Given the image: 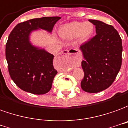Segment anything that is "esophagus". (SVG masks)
Returning a JSON list of instances; mask_svg holds the SVG:
<instances>
[{"mask_svg":"<svg viewBox=\"0 0 128 128\" xmlns=\"http://www.w3.org/2000/svg\"><path fill=\"white\" fill-rule=\"evenodd\" d=\"M63 54H68V55H73V56L75 58H76L78 60H79L80 61V60H81V56L80 55V54L78 53V52L76 50H75V49H72L71 50H64L63 51ZM75 65L77 67H78L79 65H80V63L78 62H76L75 63Z\"/></svg>","mask_w":128,"mask_h":128,"instance_id":"obj_1","label":"esophagus"}]
</instances>
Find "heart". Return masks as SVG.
<instances>
[{
  "instance_id": "b5f03b06",
  "label": "heart",
  "mask_w": 128,
  "mask_h": 128,
  "mask_svg": "<svg viewBox=\"0 0 128 128\" xmlns=\"http://www.w3.org/2000/svg\"><path fill=\"white\" fill-rule=\"evenodd\" d=\"M59 36L66 40H72L79 38L80 42L88 40L94 32V26L90 22H74L61 25L58 30Z\"/></svg>"
}]
</instances>
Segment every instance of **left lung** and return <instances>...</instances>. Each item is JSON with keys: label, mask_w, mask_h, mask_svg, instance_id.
Wrapping results in <instances>:
<instances>
[{"label": "left lung", "mask_w": 128, "mask_h": 128, "mask_svg": "<svg viewBox=\"0 0 128 128\" xmlns=\"http://www.w3.org/2000/svg\"><path fill=\"white\" fill-rule=\"evenodd\" d=\"M96 36L80 45L84 60V77L80 86L86 92L97 93L108 88L114 81L122 62V40L113 26L97 20Z\"/></svg>", "instance_id": "obj_1"}]
</instances>
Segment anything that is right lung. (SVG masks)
<instances>
[{"label": "right lung", "mask_w": 128, "mask_h": 128, "mask_svg": "<svg viewBox=\"0 0 128 128\" xmlns=\"http://www.w3.org/2000/svg\"><path fill=\"white\" fill-rule=\"evenodd\" d=\"M58 16L34 18L18 23L11 32L5 48L8 70L19 88L34 94H44L52 88L57 71L53 66L54 56L45 49L33 45L30 36L43 30L51 33Z\"/></svg>", "instance_id": "1"}]
</instances>
